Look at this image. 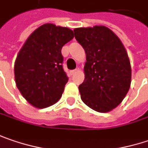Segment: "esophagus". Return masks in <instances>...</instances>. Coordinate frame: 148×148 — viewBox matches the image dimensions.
Listing matches in <instances>:
<instances>
[{"label": "esophagus", "mask_w": 148, "mask_h": 148, "mask_svg": "<svg viewBox=\"0 0 148 148\" xmlns=\"http://www.w3.org/2000/svg\"><path fill=\"white\" fill-rule=\"evenodd\" d=\"M77 71H78L77 69H74V70H71V71L69 72V74H71V75H74V74H76V73H77Z\"/></svg>", "instance_id": "1"}]
</instances>
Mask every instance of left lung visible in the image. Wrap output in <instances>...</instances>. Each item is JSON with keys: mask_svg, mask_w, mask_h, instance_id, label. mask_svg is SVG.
I'll return each instance as SVG.
<instances>
[{"mask_svg": "<svg viewBox=\"0 0 148 148\" xmlns=\"http://www.w3.org/2000/svg\"><path fill=\"white\" fill-rule=\"evenodd\" d=\"M74 37L86 54L84 80L79 86L82 101L106 113L118 106L132 82V68L124 45L105 26L79 27Z\"/></svg>", "mask_w": 148, "mask_h": 148, "instance_id": "obj_1", "label": "left lung"}]
</instances>
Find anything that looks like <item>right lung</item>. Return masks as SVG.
<instances>
[{
	"label": "right lung",
	"instance_id": "1",
	"mask_svg": "<svg viewBox=\"0 0 148 148\" xmlns=\"http://www.w3.org/2000/svg\"><path fill=\"white\" fill-rule=\"evenodd\" d=\"M69 27L46 23L26 40L14 65L17 89L32 106H53L62 96L69 78L63 69V46L74 38Z\"/></svg>",
	"mask_w": 148,
	"mask_h": 148
}]
</instances>
